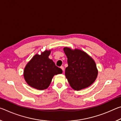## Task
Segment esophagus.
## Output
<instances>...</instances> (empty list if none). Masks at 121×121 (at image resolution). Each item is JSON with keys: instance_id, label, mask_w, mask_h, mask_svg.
<instances>
[{"instance_id": "esophagus-1", "label": "esophagus", "mask_w": 121, "mask_h": 121, "mask_svg": "<svg viewBox=\"0 0 121 121\" xmlns=\"http://www.w3.org/2000/svg\"><path fill=\"white\" fill-rule=\"evenodd\" d=\"M60 68H61V69H62V70H63V71H64V67H63V66H61V67H60Z\"/></svg>"}]
</instances>
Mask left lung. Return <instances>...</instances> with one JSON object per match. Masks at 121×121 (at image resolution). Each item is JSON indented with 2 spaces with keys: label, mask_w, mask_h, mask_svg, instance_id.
Listing matches in <instances>:
<instances>
[{
  "label": "left lung",
  "mask_w": 121,
  "mask_h": 121,
  "mask_svg": "<svg viewBox=\"0 0 121 121\" xmlns=\"http://www.w3.org/2000/svg\"><path fill=\"white\" fill-rule=\"evenodd\" d=\"M68 66L65 75L70 86L75 90H81L91 85L98 75L95 63L89 55L81 50L65 48Z\"/></svg>",
  "instance_id": "left-lung-1"
}]
</instances>
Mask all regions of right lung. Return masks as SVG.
<instances>
[{
    "mask_svg": "<svg viewBox=\"0 0 121 121\" xmlns=\"http://www.w3.org/2000/svg\"><path fill=\"white\" fill-rule=\"evenodd\" d=\"M51 51L36 54L24 68V77L29 85L39 90L48 88L55 75L62 73L61 68L48 58Z\"/></svg>",
    "mask_w": 121,
    "mask_h": 121,
    "instance_id": "1",
    "label": "right lung"
}]
</instances>
